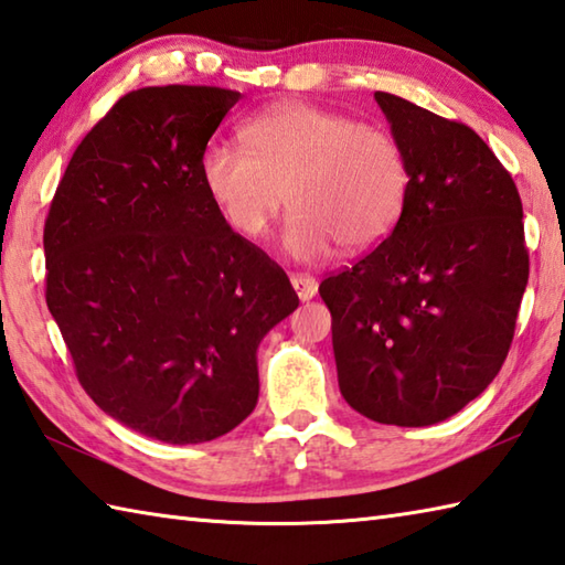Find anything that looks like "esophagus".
<instances>
[{
    "mask_svg": "<svg viewBox=\"0 0 565 565\" xmlns=\"http://www.w3.org/2000/svg\"><path fill=\"white\" fill-rule=\"evenodd\" d=\"M290 282H292L295 292H297V297H300L302 302H305V300H312V297L317 295V280L312 278V275L297 273V275H292Z\"/></svg>",
    "mask_w": 565,
    "mask_h": 565,
    "instance_id": "34e87169",
    "label": "esophagus"
}]
</instances>
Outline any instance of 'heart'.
Masks as SVG:
<instances>
[{
	"mask_svg": "<svg viewBox=\"0 0 565 565\" xmlns=\"http://www.w3.org/2000/svg\"><path fill=\"white\" fill-rule=\"evenodd\" d=\"M246 147L211 140L199 174L223 221L248 241L268 233L285 196L295 209L285 248L315 263L376 248L408 196V162L396 135L319 105L285 100L243 125Z\"/></svg>",
	"mask_w": 565,
	"mask_h": 565,
	"instance_id": "b5f03b06",
	"label": "heart"
}]
</instances>
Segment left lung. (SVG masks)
<instances>
[{
	"label": "left lung",
	"mask_w": 565,
	"mask_h": 565,
	"mask_svg": "<svg viewBox=\"0 0 565 565\" xmlns=\"http://www.w3.org/2000/svg\"><path fill=\"white\" fill-rule=\"evenodd\" d=\"M408 162L391 236L319 285L339 391L366 418H450L499 374L529 280L512 174L472 127L376 93Z\"/></svg>",
	"instance_id": "8db88e82"
}]
</instances>
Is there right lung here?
Here are the masks:
<instances>
[{
	"label": "right lung",
	"mask_w": 565,
	"mask_h": 565,
	"mask_svg": "<svg viewBox=\"0 0 565 565\" xmlns=\"http://www.w3.org/2000/svg\"><path fill=\"white\" fill-rule=\"evenodd\" d=\"M238 90L122 95L53 194L46 305L85 393L147 438L226 435L258 403L260 339L300 305L211 204L199 159Z\"/></svg>",
	"instance_id": "add662e5"
}]
</instances>
